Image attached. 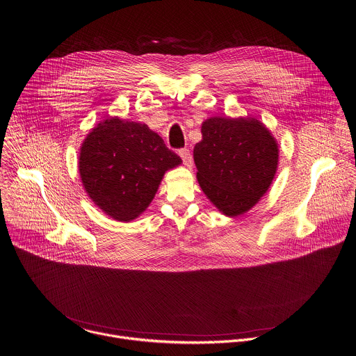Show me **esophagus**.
Segmentation results:
<instances>
[{
  "mask_svg": "<svg viewBox=\"0 0 356 356\" xmlns=\"http://www.w3.org/2000/svg\"><path fill=\"white\" fill-rule=\"evenodd\" d=\"M179 155L181 156L183 163H184L187 168H191V166H193V155H191V152H190L188 148H181V149H179Z\"/></svg>",
  "mask_w": 356,
  "mask_h": 356,
  "instance_id": "obj_1",
  "label": "esophagus"
}]
</instances>
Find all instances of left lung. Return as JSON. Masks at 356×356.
Instances as JSON below:
<instances>
[{
  "instance_id": "8db88e82",
  "label": "left lung",
  "mask_w": 356,
  "mask_h": 356,
  "mask_svg": "<svg viewBox=\"0 0 356 356\" xmlns=\"http://www.w3.org/2000/svg\"><path fill=\"white\" fill-rule=\"evenodd\" d=\"M194 147L197 179L214 207L235 217L250 211L268 191L280 149L259 120L212 117L202 124Z\"/></svg>"
}]
</instances>
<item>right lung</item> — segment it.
Here are the masks:
<instances>
[{"label": "right lung", "mask_w": 356, "mask_h": 356, "mask_svg": "<svg viewBox=\"0 0 356 356\" xmlns=\"http://www.w3.org/2000/svg\"><path fill=\"white\" fill-rule=\"evenodd\" d=\"M180 163L181 158L145 124L111 117L85 138L78 168L95 205L128 222L148 208L165 172Z\"/></svg>", "instance_id": "right-lung-1"}]
</instances>
